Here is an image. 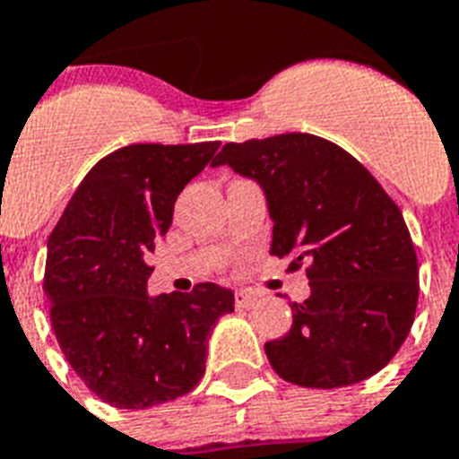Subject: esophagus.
Masks as SVG:
<instances>
[{"instance_id":"34e87169","label":"esophagus","mask_w":459,"mask_h":459,"mask_svg":"<svg viewBox=\"0 0 459 459\" xmlns=\"http://www.w3.org/2000/svg\"><path fill=\"white\" fill-rule=\"evenodd\" d=\"M256 301H259V299H256V294H254V291H238L236 294L238 307H254L256 306Z\"/></svg>"}]
</instances>
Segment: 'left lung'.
<instances>
[{"label": "left lung", "instance_id": "left-lung-1", "mask_svg": "<svg viewBox=\"0 0 459 459\" xmlns=\"http://www.w3.org/2000/svg\"><path fill=\"white\" fill-rule=\"evenodd\" d=\"M229 165L261 186L273 221L271 254L307 264L310 296L291 306V329L265 342L275 373L333 390L387 367L413 326L418 259L402 210L348 152L289 133L223 144Z\"/></svg>", "mask_w": 459, "mask_h": 459}]
</instances>
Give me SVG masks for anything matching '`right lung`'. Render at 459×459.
I'll use <instances>...</instances> for the list:
<instances>
[{
  "label": "right lung",
  "mask_w": 459,
  "mask_h": 459,
  "mask_svg": "<svg viewBox=\"0 0 459 459\" xmlns=\"http://www.w3.org/2000/svg\"><path fill=\"white\" fill-rule=\"evenodd\" d=\"M219 142L130 144L83 177L48 238L44 291L60 350L88 390L117 408H149L194 390L207 341L233 291L146 294V264L168 233L177 195Z\"/></svg>",
  "instance_id": "1"
}]
</instances>
